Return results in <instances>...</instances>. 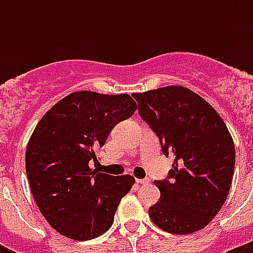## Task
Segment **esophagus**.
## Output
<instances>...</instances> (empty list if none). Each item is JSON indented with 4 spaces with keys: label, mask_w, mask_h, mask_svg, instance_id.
Instances as JSON below:
<instances>
[{
    "label": "esophagus",
    "mask_w": 253,
    "mask_h": 253,
    "mask_svg": "<svg viewBox=\"0 0 253 253\" xmlns=\"http://www.w3.org/2000/svg\"><path fill=\"white\" fill-rule=\"evenodd\" d=\"M135 181H136V184L144 185V184H148V182H150V178H136Z\"/></svg>",
    "instance_id": "1"
}]
</instances>
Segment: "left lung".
Here are the masks:
<instances>
[{
    "instance_id": "left-lung-1",
    "label": "left lung",
    "mask_w": 253,
    "mask_h": 253,
    "mask_svg": "<svg viewBox=\"0 0 253 253\" xmlns=\"http://www.w3.org/2000/svg\"><path fill=\"white\" fill-rule=\"evenodd\" d=\"M132 97L163 154L174 155L168 177L155 181L160 200L148 210L150 218L177 235L202 230L223 206L234 176L235 147L226 123L210 103L180 85Z\"/></svg>"
}]
</instances>
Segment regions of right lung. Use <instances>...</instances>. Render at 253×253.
Wrapping results in <instances>:
<instances>
[{
    "label": "right lung",
    "mask_w": 253,
    "mask_h": 253,
    "mask_svg": "<svg viewBox=\"0 0 253 253\" xmlns=\"http://www.w3.org/2000/svg\"><path fill=\"white\" fill-rule=\"evenodd\" d=\"M135 110L128 94L75 91L53 105L35 127L26 148V173L38 208L61 235L89 240L111 227L135 178L95 172L89 162H97L95 151Z\"/></svg>",
    "instance_id": "add662e5"
}]
</instances>
